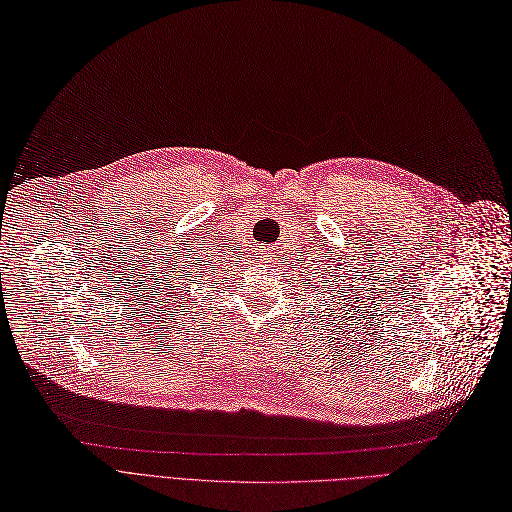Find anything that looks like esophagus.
Instances as JSON below:
<instances>
[{
    "label": "esophagus",
    "mask_w": 512,
    "mask_h": 512,
    "mask_svg": "<svg viewBox=\"0 0 512 512\" xmlns=\"http://www.w3.org/2000/svg\"><path fill=\"white\" fill-rule=\"evenodd\" d=\"M260 260H264V262H271L273 260V252H269V250H264L262 252V256H258Z\"/></svg>",
    "instance_id": "1"
}]
</instances>
